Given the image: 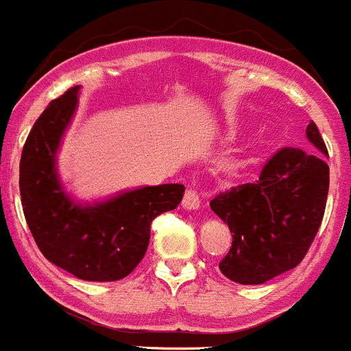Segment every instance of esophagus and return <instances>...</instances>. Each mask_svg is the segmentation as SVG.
<instances>
[{
  "label": "esophagus",
  "instance_id": "obj_1",
  "mask_svg": "<svg viewBox=\"0 0 351 351\" xmlns=\"http://www.w3.org/2000/svg\"><path fill=\"white\" fill-rule=\"evenodd\" d=\"M182 208L188 209V211H195V209L200 208V199L197 195V191L188 190L182 197Z\"/></svg>",
  "mask_w": 351,
  "mask_h": 351
}]
</instances>
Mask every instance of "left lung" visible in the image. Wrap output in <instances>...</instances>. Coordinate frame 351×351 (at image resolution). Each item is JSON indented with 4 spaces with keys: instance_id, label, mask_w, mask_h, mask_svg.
I'll list each match as a JSON object with an SVG mask.
<instances>
[{
    "instance_id": "8db88e82",
    "label": "left lung",
    "mask_w": 351,
    "mask_h": 351,
    "mask_svg": "<svg viewBox=\"0 0 351 351\" xmlns=\"http://www.w3.org/2000/svg\"><path fill=\"white\" fill-rule=\"evenodd\" d=\"M307 140L316 150L284 147L256 182L239 184L209 202L232 234L220 271L238 284H265L300 265L318 232L328 195V158L314 122Z\"/></svg>"
}]
</instances>
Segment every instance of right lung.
Instances as JSON below:
<instances>
[{"instance_id": "add662e5", "label": "right lung", "mask_w": 351, "mask_h": 351, "mask_svg": "<svg viewBox=\"0 0 351 351\" xmlns=\"http://www.w3.org/2000/svg\"><path fill=\"white\" fill-rule=\"evenodd\" d=\"M80 88L51 101L29 131L19 165L23 211L47 261L90 282L130 275L143 259L158 215L182 200V184L119 191L101 200L74 199L58 173V151L76 115Z\"/></svg>"}]
</instances>
